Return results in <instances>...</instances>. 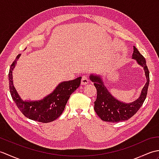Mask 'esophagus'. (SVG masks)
<instances>
[{"instance_id":"obj_1","label":"esophagus","mask_w":159,"mask_h":159,"mask_svg":"<svg viewBox=\"0 0 159 159\" xmlns=\"http://www.w3.org/2000/svg\"><path fill=\"white\" fill-rule=\"evenodd\" d=\"M89 83V79L88 77L86 76H83L81 79V85H86Z\"/></svg>"}]
</instances>
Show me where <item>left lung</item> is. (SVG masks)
Here are the masks:
<instances>
[{
	"label": "left lung",
	"mask_w": 159,
	"mask_h": 159,
	"mask_svg": "<svg viewBox=\"0 0 159 159\" xmlns=\"http://www.w3.org/2000/svg\"><path fill=\"white\" fill-rule=\"evenodd\" d=\"M132 58L135 59L137 63L143 67L147 82L141 91L139 98L130 103H124L114 98L107 89L102 81V76L91 74L89 79L93 82L97 91L96 100L94 102V110L101 120L108 122H118L126 121L133 117L142 106L146 98L150 82V73L146 66V59L133 46Z\"/></svg>",
	"instance_id": "1"
}]
</instances>
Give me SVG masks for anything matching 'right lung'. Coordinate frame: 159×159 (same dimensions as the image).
I'll return each mask as SVG.
<instances>
[{
	"label": "right lung",
	"mask_w": 159,
	"mask_h": 159,
	"mask_svg": "<svg viewBox=\"0 0 159 159\" xmlns=\"http://www.w3.org/2000/svg\"><path fill=\"white\" fill-rule=\"evenodd\" d=\"M20 57V54L12 63L9 72V90L12 99L24 116L29 119L42 123L51 122L62 114L70 95L80 85L81 77L61 82L51 93L42 100L24 101L17 92L13 83L12 72Z\"/></svg>",
	"instance_id": "right-lung-1"
}]
</instances>
